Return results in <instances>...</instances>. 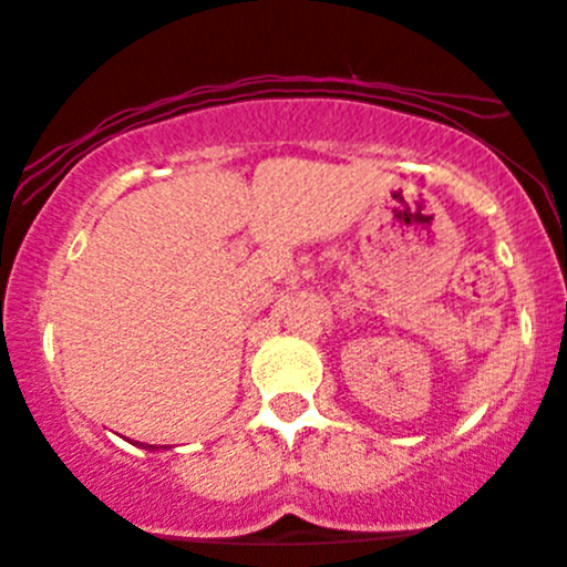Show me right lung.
Returning a JSON list of instances; mask_svg holds the SVG:
<instances>
[{
    "mask_svg": "<svg viewBox=\"0 0 567 567\" xmlns=\"http://www.w3.org/2000/svg\"><path fill=\"white\" fill-rule=\"evenodd\" d=\"M142 446H145V450H153V446H151V444H142Z\"/></svg>",
    "mask_w": 567,
    "mask_h": 567,
    "instance_id": "1",
    "label": "right lung"
}]
</instances>
